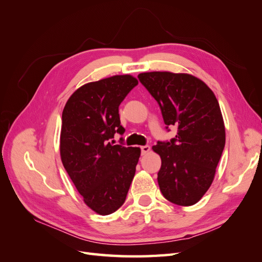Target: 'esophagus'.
Wrapping results in <instances>:
<instances>
[{
    "label": "esophagus",
    "instance_id": "34e87169",
    "mask_svg": "<svg viewBox=\"0 0 262 262\" xmlns=\"http://www.w3.org/2000/svg\"><path fill=\"white\" fill-rule=\"evenodd\" d=\"M150 150V147L148 145H143L141 146V152H142V155H145L146 153H148Z\"/></svg>",
    "mask_w": 262,
    "mask_h": 262
}]
</instances>
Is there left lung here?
<instances>
[{"instance_id":"obj_1","label":"left lung","mask_w":262,"mask_h":262,"mask_svg":"<svg viewBox=\"0 0 262 262\" xmlns=\"http://www.w3.org/2000/svg\"><path fill=\"white\" fill-rule=\"evenodd\" d=\"M138 77L160 105L166 128L177 126L176 138L152 147L162 160L158 186L171 203L193 205L211 187L225 146L219 101L210 87L191 74L165 71Z\"/></svg>"}]
</instances>
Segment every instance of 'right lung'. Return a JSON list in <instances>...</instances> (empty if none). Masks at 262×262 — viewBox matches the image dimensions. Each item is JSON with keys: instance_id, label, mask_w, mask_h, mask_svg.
I'll return each mask as SVG.
<instances>
[{"instance_id": "add662e5", "label": "right lung", "mask_w": 262, "mask_h": 262, "mask_svg": "<svg viewBox=\"0 0 262 262\" xmlns=\"http://www.w3.org/2000/svg\"><path fill=\"white\" fill-rule=\"evenodd\" d=\"M130 74L84 84L68 99L62 113L60 155L84 203L100 215L124 203L141 155L140 147L113 145L123 134L119 105L138 85Z\"/></svg>"}]
</instances>
